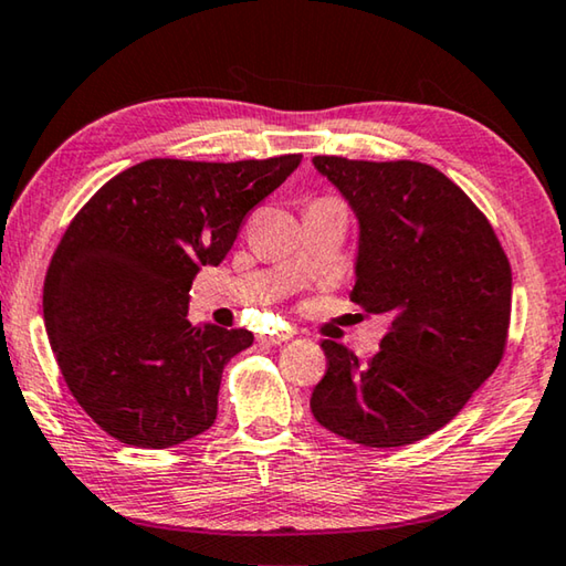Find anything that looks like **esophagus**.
I'll return each instance as SVG.
<instances>
[{
	"instance_id": "esophagus-1",
	"label": "esophagus",
	"mask_w": 566,
	"mask_h": 566,
	"mask_svg": "<svg viewBox=\"0 0 566 566\" xmlns=\"http://www.w3.org/2000/svg\"><path fill=\"white\" fill-rule=\"evenodd\" d=\"M286 339H292V332H272V334H262L260 337L262 344H272V347H276V344H282Z\"/></svg>"
}]
</instances>
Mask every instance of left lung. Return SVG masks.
I'll list each match as a JSON object with an SVG mask.
<instances>
[{
	"mask_svg": "<svg viewBox=\"0 0 566 566\" xmlns=\"http://www.w3.org/2000/svg\"><path fill=\"white\" fill-rule=\"evenodd\" d=\"M359 219L352 302L387 314L367 364L324 339L327 375L310 407L364 447H405L452 421L500 367L512 266L479 207L442 171L411 159L314 157Z\"/></svg>",
	"mask_w": 566,
	"mask_h": 566,
	"instance_id": "obj_1",
	"label": "left lung"
}]
</instances>
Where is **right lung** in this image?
Masks as SVG:
<instances>
[{
    "mask_svg": "<svg viewBox=\"0 0 566 566\" xmlns=\"http://www.w3.org/2000/svg\"><path fill=\"white\" fill-rule=\"evenodd\" d=\"M300 161L147 159L66 227L44 276V324L72 397L109 437L167 449L214 424L224 364L254 334L189 324L191 282Z\"/></svg>",
    "mask_w": 566,
    "mask_h": 566,
    "instance_id": "add662e5",
    "label": "right lung"
}]
</instances>
